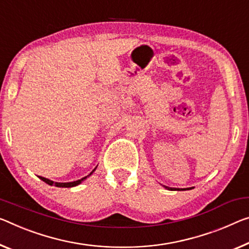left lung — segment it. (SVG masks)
Returning <instances> with one entry per match:
<instances>
[{
	"instance_id": "obj_1",
	"label": "left lung",
	"mask_w": 249,
	"mask_h": 249,
	"mask_svg": "<svg viewBox=\"0 0 249 249\" xmlns=\"http://www.w3.org/2000/svg\"><path fill=\"white\" fill-rule=\"evenodd\" d=\"M166 188H168V189H171V191H172V189H173V188H169V187H166Z\"/></svg>"
}]
</instances>
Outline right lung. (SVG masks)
I'll return each mask as SVG.
<instances>
[{"label": "right lung", "instance_id": "obj_1", "mask_svg": "<svg viewBox=\"0 0 249 249\" xmlns=\"http://www.w3.org/2000/svg\"><path fill=\"white\" fill-rule=\"evenodd\" d=\"M95 171V169H93L92 171V173ZM92 173H90V174H92ZM89 174V175H90ZM39 178H41L43 181H45L46 184H49V185H51V186H56V187H73V186H76V185H78V184H81L82 183V180H84L86 177H84V178H82V179H78V180H75V181H71V183H56V181H53V180H50V179H47V178H45V177H42V176H38Z\"/></svg>", "mask_w": 249, "mask_h": 249}]
</instances>
